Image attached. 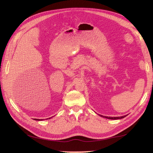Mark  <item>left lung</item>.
Wrapping results in <instances>:
<instances>
[{"instance_id":"left-lung-1","label":"left lung","mask_w":153,"mask_h":153,"mask_svg":"<svg viewBox=\"0 0 153 153\" xmlns=\"http://www.w3.org/2000/svg\"><path fill=\"white\" fill-rule=\"evenodd\" d=\"M102 116V115H101ZM126 117V115L125 116H122V117H105V118H107V119H109V120H120V119H122V118H123V117Z\"/></svg>"}]
</instances>
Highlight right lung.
Wrapping results in <instances>:
<instances>
[{
	"mask_svg": "<svg viewBox=\"0 0 153 153\" xmlns=\"http://www.w3.org/2000/svg\"><path fill=\"white\" fill-rule=\"evenodd\" d=\"M48 119H51V117L48 118ZM34 120H36V121H40V120H38V119H35Z\"/></svg>",
	"mask_w": 153,
	"mask_h": 153,
	"instance_id": "add662e5",
	"label": "right lung"
}]
</instances>
